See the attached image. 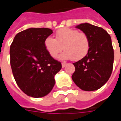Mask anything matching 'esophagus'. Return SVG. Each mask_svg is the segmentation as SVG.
I'll return each instance as SVG.
<instances>
[{"label": "esophagus", "mask_w": 121, "mask_h": 121, "mask_svg": "<svg viewBox=\"0 0 121 121\" xmlns=\"http://www.w3.org/2000/svg\"><path fill=\"white\" fill-rule=\"evenodd\" d=\"M66 62H63V63H61V66H62V68H64L65 66H66Z\"/></svg>", "instance_id": "obj_1"}]
</instances>
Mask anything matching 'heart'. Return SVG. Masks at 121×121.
<instances>
[{"label":"heart","instance_id":"heart-1","mask_svg":"<svg viewBox=\"0 0 121 121\" xmlns=\"http://www.w3.org/2000/svg\"><path fill=\"white\" fill-rule=\"evenodd\" d=\"M48 53L53 58L64 49V52L59 57L60 60L78 61L87 55L90 47V40L84 32L69 28H61L56 32L55 39L48 36L44 42Z\"/></svg>","mask_w":121,"mask_h":121}]
</instances>
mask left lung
Instances as JSON below:
<instances>
[{"mask_svg":"<svg viewBox=\"0 0 121 121\" xmlns=\"http://www.w3.org/2000/svg\"><path fill=\"white\" fill-rule=\"evenodd\" d=\"M90 40V47L87 55L81 60L73 63L75 71L72 78L83 91L99 89L108 81L112 74L114 50L110 34L100 27L88 23L78 25Z\"/></svg>","mask_w":121,"mask_h":121,"instance_id":"1","label":"left lung"}]
</instances>
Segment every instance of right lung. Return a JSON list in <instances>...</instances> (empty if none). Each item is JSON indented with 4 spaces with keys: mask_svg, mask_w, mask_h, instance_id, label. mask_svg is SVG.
Returning <instances> with one entry per match:
<instances>
[{
    "mask_svg": "<svg viewBox=\"0 0 121 121\" xmlns=\"http://www.w3.org/2000/svg\"><path fill=\"white\" fill-rule=\"evenodd\" d=\"M53 33L49 28H28L16 34L10 47V63L14 78L27 95L42 97L55 85L61 64L47 51L44 42Z\"/></svg>",
    "mask_w": 121,
    "mask_h": 121,
    "instance_id": "right-lung-1",
    "label": "right lung"
}]
</instances>
